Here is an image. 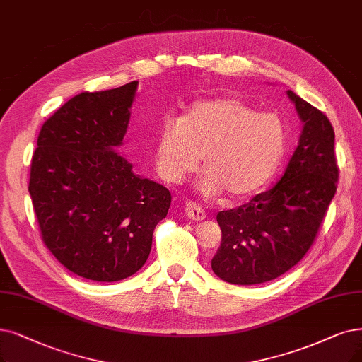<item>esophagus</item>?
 I'll return each instance as SVG.
<instances>
[{"mask_svg": "<svg viewBox=\"0 0 362 362\" xmlns=\"http://www.w3.org/2000/svg\"><path fill=\"white\" fill-rule=\"evenodd\" d=\"M185 215L189 216L190 220H194V221H202V220L206 218L205 211L202 209V208L196 204V202H192V200L185 202Z\"/></svg>", "mask_w": 362, "mask_h": 362, "instance_id": "obj_1", "label": "esophagus"}]
</instances>
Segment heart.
I'll use <instances>...</instances> for the list:
<instances>
[{"label":"heart","instance_id":"1","mask_svg":"<svg viewBox=\"0 0 362 362\" xmlns=\"http://www.w3.org/2000/svg\"><path fill=\"white\" fill-rule=\"evenodd\" d=\"M286 126L274 112H258L228 96L196 100L178 120L157 132L156 169L165 181L180 182L199 168L202 190L242 199L259 192L276 173L286 151Z\"/></svg>","mask_w":362,"mask_h":362}]
</instances>
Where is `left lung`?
I'll return each instance as SVG.
<instances>
[{
  "mask_svg": "<svg viewBox=\"0 0 362 362\" xmlns=\"http://www.w3.org/2000/svg\"><path fill=\"white\" fill-rule=\"evenodd\" d=\"M286 95L303 129L284 175L248 204L216 214L223 236L211 266L228 284H263L294 267L312 247L336 194L332 126L324 112L293 90Z\"/></svg>",
  "mask_w": 362,
  "mask_h": 362,
  "instance_id": "obj_1",
  "label": "left lung"
}]
</instances>
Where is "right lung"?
I'll return each mask as SVG.
<instances>
[{
    "instance_id": "right-lung-1",
    "label": "right lung",
    "mask_w": 362,
    "mask_h": 362,
    "mask_svg": "<svg viewBox=\"0 0 362 362\" xmlns=\"http://www.w3.org/2000/svg\"><path fill=\"white\" fill-rule=\"evenodd\" d=\"M138 81L83 92L42 124L30 190L41 239L57 262L81 278L132 276L151 251L170 193L135 175L115 148L127 132Z\"/></svg>"
}]
</instances>
